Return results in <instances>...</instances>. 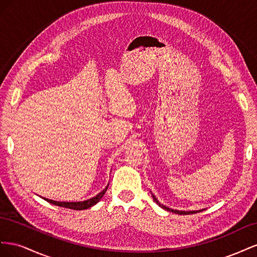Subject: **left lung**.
I'll list each match as a JSON object with an SVG mask.
<instances>
[{
	"instance_id": "8db88e82",
	"label": "left lung",
	"mask_w": 257,
	"mask_h": 257,
	"mask_svg": "<svg viewBox=\"0 0 257 257\" xmlns=\"http://www.w3.org/2000/svg\"><path fill=\"white\" fill-rule=\"evenodd\" d=\"M152 197L154 199L155 203H157L161 208H163L164 210H167V211H170V212H174V213H178V214H182V215H185V214H193V213H197V212H200V211H204V209H200V210H192V211H184V210H175V209H172V208H168L166 206H164L163 204H161L160 201L158 200V198L155 197L153 194H152Z\"/></svg>"
}]
</instances>
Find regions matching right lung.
Segmentation results:
<instances>
[{"instance_id":"right-lung-1","label":"right lung","mask_w":257,"mask_h":257,"mask_svg":"<svg viewBox=\"0 0 257 257\" xmlns=\"http://www.w3.org/2000/svg\"><path fill=\"white\" fill-rule=\"evenodd\" d=\"M108 185H109V184H107L106 188L102 192H99L97 195H95L94 197H91L87 200H82V201H57V200H52V199H48V198H45V197H43V198L46 201H48V203H50L52 205L59 206V207H64V208L73 209V210H84V209H88L92 206L96 205L98 201L102 199V197L104 196V194L106 193V191L108 189Z\"/></svg>"}]
</instances>
